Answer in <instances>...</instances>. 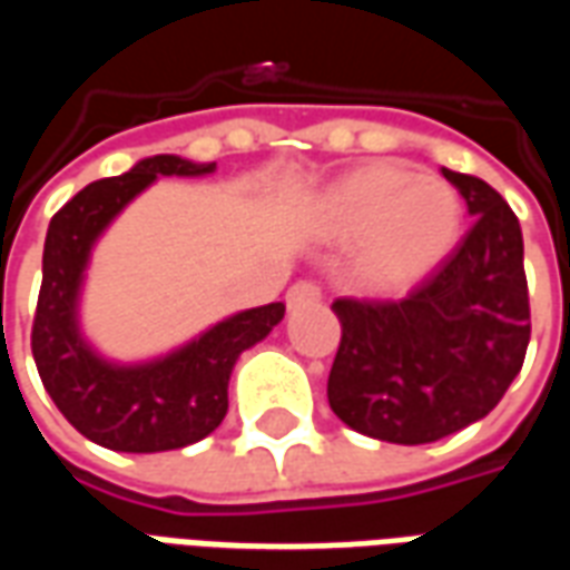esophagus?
Instances as JSON below:
<instances>
[{
  "instance_id": "esophagus-1",
  "label": "esophagus",
  "mask_w": 570,
  "mask_h": 570,
  "mask_svg": "<svg viewBox=\"0 0 570 570\" xmlns=\"http://www.w3.org/2000/svg\"><path fill=\"white\" fill-rule=\"evenodd\" d=\"M321 302V286L311 284V281H298L286 289V305L289 308H305V305H314Z\"/></svg>"
}]
</instances>
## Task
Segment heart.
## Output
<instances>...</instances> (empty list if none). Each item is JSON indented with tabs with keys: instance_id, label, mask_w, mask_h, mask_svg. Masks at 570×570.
<instances>
[{
	"instance_id": "b5f03b06",
	"label": "heart",
	"mask_w": 570,
	"mask_h": 570,
	"mask_svg": "<svg viewBox=\"0 0 570 570\" xmlns=\"http://www.w3.org/2000/svg\"><path fill=\"white\" fill-rule=\"evenodd\" d=\"M314 223L333 240H354V274L370 289L424 281L452 253L464 204L445 179L403 161L363 164L314 200Z\"/></svg>"
}]
</instances>
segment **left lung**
Wrapping results in <instances>:
<instances>
[{
	"instance_id": "1",
	"label": "left lung",
	"mask_w": 570,
	"mask_h": 570,
	"mask_svg": "<svg viewBox=\"0 0 570 570\" xmlns=\"http://www.w3.org/2000/svg\"><path fill=\"white\" fill-rule=\"evenodd\" d=\"M442 176L476 216L461 247L406 298H335L342 323L326 396L347 428L396 445L485 419L522 370L531 314L522 228L476 176Z\"/></svg>"
}]
</instances>
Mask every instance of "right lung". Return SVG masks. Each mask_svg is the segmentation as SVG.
Returning a JSON list of instances; mask_svg holds the SVG:
<instances>
[{"label":"right lung","mask_w":570,"mask_h":570,"mask_svg":"<svg viewBox=\"0 0 570 570\" xmlns=\"http://www.w3.org/2000/svg\"><path fill=\"white\" fill-rule=\"evenodd\" d=\"M213 161L151 155L128 174L97 179L48 225L42 289L32 321L36 370L63 419L112 452H170L210 436L228 412L237 357L284 321V302L228 314L183 345L146 360L106 357L81 330L94 247L130 200L161 176H210Z\"/></svg>","instance_id":"add662e5"}]
</instances>
